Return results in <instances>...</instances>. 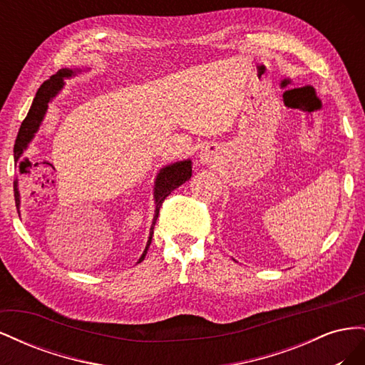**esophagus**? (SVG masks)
<instances>
[{
  "mask_svg": "<svg viewBox=\"0 0 365 365\" xmlns=\"http://www.w3.org/2000/svg\"><path fill=\"white\" fill-rule=\"evenodd\" d=\"M217 160V146L216 145H207L200 155V161L202 164H212Z\"/></svg>",
  "mask_w": 365,
  "mask_h": 365,
  "instance_id": "esophagus-1",
  "label": "esophagus"
}]
</instances>
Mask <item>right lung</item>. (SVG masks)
I'll return each mask as SVG.
<instances>
[{
  "label": "right lung",
  "instance_id": "add662e5",
  "mask_svg": "<svg viewBox=\"0 0 365 365\" xmlns=\"http://www.w3.org/2000/svg\"><path fill=\"white\" fill-rule=\"evenodd\" d=\"M81 70H70V68H62L59 70L56 74L51 76L48 81L43 82L41 85V88L38 90L35 98H33V103L29 109V114L24 118L23 123H21L18 137L15 141V148H14V155H15V161H18L21 157H23L24 150L27 149L29 143L35 137V134L38 132L41 121L43 120V115H46L47 109H48V103L53 101V97L56 96L62 88H63V81L68 79V77H73L76 73H79ZM192 176V161L190 160H184V161H178L173 163L170 165H165L155 180V187H153V197H155V216H153V222L149 231V240L146 244L145 251H143L141 257L138 259L137 263L143 262L146 257V252L149 250V245L152 242V236H153V225L157 222V217L160 213V207L164 202L165 197H168L175 189H178L180 185H182L185 181H189ZM15 202L16 207L19 208V192H18V180L15 181Z\"/></svg>",
  "mask_w": 365,
  "mask_h": 365
}]
</instances>
